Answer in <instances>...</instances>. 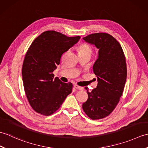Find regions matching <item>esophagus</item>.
<instances>
[{
  "label": "esophagus",
  "instance_id": "1",
  "mask_svg": "<svg viewBox=\"0 0 148 148\" xmlns=\"http://www.w3.org/2000/svg\"><path fill=\"white\" fill-rule=\"evenodd\" d=\"M74 88H75L77 89V90H83L84 89L83 87H81V86H80L79 85H77V84H75Z\"/></svg>",
  "mask_w": 148,
  "mask_h": 148
}]
</instances>
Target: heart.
<instances>
[{
	"mask_svg": "<svg viewBox=\"0 0 148 148\" xmlns=\"http://www.w3.org/2000/svg\"><path fill=\"white\" fill-rule=\"evenodd\" d=\"M78 51H79V54L81 53H84V54H90L92 55L93 53L92 47L88 44L83 43L78 46Z\"/></svg>",
	"mask_w": 148,
	"mask_h": 148,
	"instance_id": "b5f03b06",
	"label": "heart"
}]
</instances>
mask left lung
Listing matches in <instances>:
<instances>
[{
    "label": "left lung",
    "instance_id": "8db88e82",
    "mask_svg": "<svg viewBox=\"0 0 148 148\" xmlns=\"http://www.w3.org/2000/svg\"><path fill=\"white\" fill-rule=\"evenodd\" d=\"M83 39L99 51L93 67L98 84L91 92L85 87L88 99L82 108L92 119H102L113 111L123 92L127 75L126 59L120 44L109 34H92Z\"/></svg>",
    "mask_w": 148,
    "mask_h": 148
}]
</instances>
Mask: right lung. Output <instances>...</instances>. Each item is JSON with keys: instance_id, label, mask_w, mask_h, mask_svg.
Returning a JSON list of instances; mask_svg holds the SVG:
<instances>
[{"instance_id": "1", "label": "right lung", "mask_w": 148, "mask_h": 148, "mask_svg": "<svg viewBox=\"0 0 148 148\" xmlns=\"http://www.w3.org/2000/svg\"><path fill=\"white\" fill-rule=\"evenodd\" d=\"M80 37L48 30L34 39L28 49L22 67V78L28 101L39 114H53L72 92V83H65L54 78L53 72L60 64L62 55Z\"/></svg>"}]
</instances>
